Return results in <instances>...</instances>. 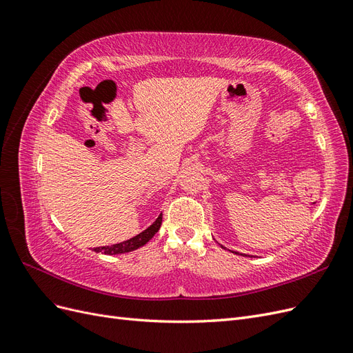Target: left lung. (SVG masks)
<instances>
[{
    "label": "left lung",
    "instance_id": "left-lung-1",
    "mask_svg": "<svg viewBox=\"0 0 353 353\" xmlns=\"http://www.w3.org/2000/svg\"><path fill=\"white\" fill-rule=\"evenodd\" d=\"M222 249H225V248H223V245H222ZM232 253H236V254H240V256H248V258H252V256H250V254H245V253H239V252H232Z\"/></svg>",
    "mask_w": 353,
    "mask_h": 353
}]
</instances>
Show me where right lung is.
Segmentation results:
<instances>
[{"instance_id": "right-lung-1", "label": "right lung", "mask_w": 353, "mask_h": 353, "mask_svg": "<svg viewBox=\"0 0 353 353\" xmlns=\"http://www.w3.org/2000/svg\"><path fill=\"white\" fill-rule=\"evenodd\" d=\"M160 225H162V213H160L157 219L152 223L150 227L145 228L143 232L137 234L135 237L126 240V241H122V243L113 244V245H110V248H97L95 249V252H101L104 254H121V253H128V252L140 249L141 245H144L148 240H152V237L159 231Z\"/></svg>"}]
</instances>
